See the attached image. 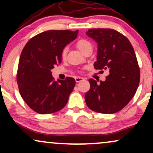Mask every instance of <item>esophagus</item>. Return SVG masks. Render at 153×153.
Returning a JSON list of instances; mask_svg holds the SVG:
<instances>
[{
  "mask_svg": "<svg viewBox=\"0 0 153 153\" xmlns=\"http://www.w3.org/2000/svg\"><path fill=\"white\" fill-rule=\"evenodd\" d=\"M84 78H82V77H77V78H75V81L77 82H79L80 81H82V80H83Z\"/></svg>",
  "mask_w": 153,
  "mask_h": 153,
  "instance_id": "1",
  "label": "esophagus"
}]
</instances>
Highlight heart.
<instances>
[{"label":"heart","mask_w":153,"mask_h":153,"mask_svg":"<svg viewBox=\"0 0 153 153\" xmlns=\"http://www.w3.org/2000/svg\"><path fill=\"white\" fill-rule=\"evenodd\" d=\"M76 47L82 53H83L85 50L89 48H92V44L85 39H82L78 40L76 43ZM67 54V48H65L62 52V57L65 58Z\"/></svg>","instance_id":"1"}]
</instances>
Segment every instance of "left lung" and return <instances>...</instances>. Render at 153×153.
I'll list each match as a JSON object with an SVG mask.
<instances>
[{"mask_svg": "<svg viewBox=\"0 0 153 153\" xmlns=\"http://www.w3.org/2000/svg\"><path fill=\"white\" fill-rule=\"evenodd\" d=\"M86 34L98 44L94 68L107 70L109 74L99 84L89 79L85 103L94 111L114 114L127 106L139 86L140 72L134 50L129 39L114 29H91Z\"/></svg>", "mask_w": 153, "mask_h": 153, "instance_id": "8db88e82", "label": "left lung"}]
</instances>
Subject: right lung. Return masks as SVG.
Returning a JSON list of instances; mask_svg holds the SVG:
<instances>
[{
	"label": "right lung",
	"instance_id": "1",
	"mask_svg": "<svg viewBox=\"0 0 153 153\" xmlns=\"http://www.w3.org/2000/svg\"><path fill=\"white\" fill-rule=\"evenodd\" d=\"M78 30H50L26 43L19 59L17 83L21 96L32 110L52 114L65 106L75 80L68 77L54 81L51 70L62 61V52L75 39Z\"/></svg>",
	"mask_w": 153,
	"mask_h": 153
}]
</instances>
